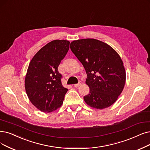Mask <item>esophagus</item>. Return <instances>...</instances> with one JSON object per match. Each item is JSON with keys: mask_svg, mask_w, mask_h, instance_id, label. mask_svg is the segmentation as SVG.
<instances>
[{"mask_svg": "<svg viewBox=\"0 0 150 150\" xmlns=\"http://www.w3.org/2000/svg\"><path fill=\"white\" fill-rule=\"evenodd\" d=\"M81 84V81H79L77 83H75V84H74V87H79Z\"/></svg>", "mask_w": 150, "mask_h": 150, "instance_id": "1", "label": "esophagus"}]
</instances>
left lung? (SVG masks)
Masks as SVG:
<instances>
[{
	"label": "left lung",
	"instance_id": "left-lung-1",
	"mask_svg": "<svg viewBox=\"0 0 150 150\" xmlns=\"http://www.w3.org/2000/svg\"><path fill=\"white\" fill-rule=\"evenodd\" d=\"M71 51L84 67L89 93L86 103L94 108L104 109L117 100L124 88L125 71L118 53L109 45L95 39L74 40Z\"/></svg>",
	"mask_w": 150,
	"mask_h": 150
}]
</instances>
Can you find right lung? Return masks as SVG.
I'll list each match as a JSON object with an SVG mask.
<instances>
[{
    "label": "right lung",
    "mask_w": 150,
    "mask_h": 150,
    "mask_svg": "<svg viewBox=\"0 0 150 150\" xmlns=\"http://www.w3.org/2000/svg\"><path fill=\"white\" fill-rule=\"evenodd\" d=\"M69 43L65 40L50 42L38 52L29 64L26 92L31 102L41 111H53L63 104L68 89L62 85L58 67L68 52Z\"/></svg>",
    "instance_id": "obj_1"
}]
</instances>
